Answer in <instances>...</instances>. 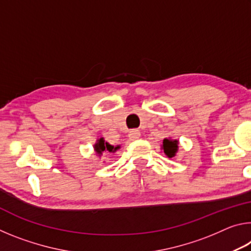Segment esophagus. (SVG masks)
Instances as JSON below:
<instances>
[{
	"label": "esophagus",
	"instance_id": "esophagus-1",
	"mask_svg": "<svg viewBox=\"0 0 251 251\" xmlns=\"http://www.w3.org/2000/svg\"><path fill=\"white\" fill-rule=\"evenodd\" d=\"M128 137L130 141H137V139L141 137V131L137 130V129H133L129 131L128 134Z\"/></svg>",
	"mask_w": 251,
	"mask_h": 251
}]
</instances>
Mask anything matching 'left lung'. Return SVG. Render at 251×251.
Wrapping results in <instances>:
<instances>
[{
	"mask_svg": "<svg viewBox=\"0 0 251 251\" xmlns=\"http://www.w3.org/2000/svg\"><path fill=\"white\" fill-rule=\"evenodd\" d=\"M178 144L179 142L177 139H172L169 138H165L163 141V144H161V150L164 151L165 155H166L168 158H173L175 157L177 151H178Z\"/></svg>",
	"mask_w": 251,
	"mask_h": 251,
	"instance_id": "obj_1",
	"label": "left lung"
}]
</instances>
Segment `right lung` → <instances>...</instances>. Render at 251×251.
Returning a JSON list of instances; mask_svg holds the SVG:
<instances>
[{
	"label": "right lung",
	"mask_w": 251,
	"mask_h": 251,
	"mask_svg": "<svg viewBox=\"0 0 251 251\" xmlns=\"http://www.w3.org/2000/svg\"><path fill=\"white\" fill-rule=\"evenodd\" d=\"M121 146L117 145V146H113L108 144L107 142H105V139L103 137L100 138H97L96 139V143L94 144V152L95 155L100 158L101 156L104 155V152H115L117 150H120Z\"/></svg>",
	"instance_id": "add662e5"
}]
</instances>
